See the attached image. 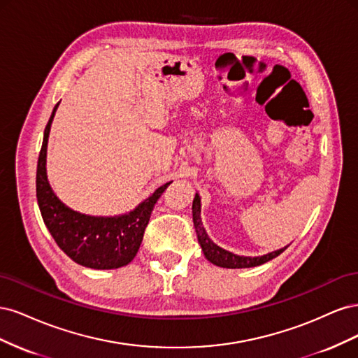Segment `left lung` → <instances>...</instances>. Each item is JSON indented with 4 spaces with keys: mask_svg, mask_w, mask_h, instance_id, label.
Returning <instances> with one entry per match:
<instances>
[{
    "mask_svg": "<svg viewBox=\"0 0 358 358\" xmlns=\"http://www.w3.org/2000/svg\"><path fill=\"white\" fill-rule=\"evenodd\" d=\"M192 220H194V227H196V233H197V239L199 243L203 249L204 257L209 259L210 263L220 267H227V268H243V267H255L259 264H264L266 262H270L272 258H276L279 254H282L285 251L284 249H279V251L270 252L263 257H239L234 255L225 249L220 248L218 245H215L210 239L208 233H206L204 227L201 224L200 218V197L199 194H196V199L192 201Z\"/></svg>",
    "mask_w": 358,
    "mask_h": 358,
    "instance_id": "left-lung-1",
    "label": "left lung"
}]
</instances>
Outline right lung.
Returning <instances> with one entry per match:
<instances>
[{"mask_svg":"<svg viewBox=\"0 0 358 358\" xmlns=\"http://www.w3.org/2000/svg\"><path fill=\"white\" fill-rule=\"evenodd\" d=\"M57 107L58 104L53 107L45 128L37 164L36 191L43 221L57 245L78 264L91 268H117L127 266L136 257L143 241L155 203L171 182L159 187L152 196L128 215L115 216V218H95L69 209L52 192L46 176L48 137Z\"/></svg>","mask_w":358,"mask_h":358,"instance_id":"right-lung-1","label":"right lung"}]
</instances>
